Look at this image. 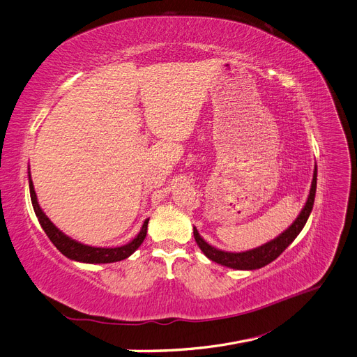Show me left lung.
Here are the masks:
<instances>
[{"mask_svg": "<svg viewBox=\"0 0 357 357\" xmlns=\"http://www.w3.org/2000/svg\"><path fill=\"white\" fill-rule=\"evenodd\" d=\"M316 186H317V167L314 169V176H312V181H311V189H310V195L307 199L305 207L302 208V211L299 213L298 219L291 223L289 228L277 236L275 240L269 241L261 247L253 248V250L248 252H243V253H229V252H222L218 250V248L211 247L210 244L205 243L201 235L198 234L197 228H193V236H195V241L199 245V248L202 250V253L207 256L208 259H211L213 262H218L223 266L228 268H234V269H257L262 268L268 264H271L273 261L282 255L286 248L291 244L296 236L299 235V232L304 228L308 215L312 210V205H314V197H316Z\"/></svg>", "mask_w": 357, "mask_h": 357, "instance_id": "8db88e82", "label": "left lung"}]
</instances>
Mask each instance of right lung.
I'll return each mask as SVG.
<instances>
[{"label": "right lung", "instance_id": "obj_1", "mask_svg": "<svg viewBox=\"0 0 357 357\" xmlns=\"http://www.w3.org/2000/svg\"><path fill=\"white\" fill-rule=\"evenodd\" d=\"M29 193H31V201H32V207H34L37 219L41 225L43 231L46 232L49 236V240L55 244L58 250L73 261L77 262H86V264H112V262H119L123 261L128 256H131L137 248L142 245V243L146 238L147 234V223L149 219L144 222L142 231L135 236V238L128 243L126 245L122 247H114V248H102V247H91V245H84L82 243H77L71 240L70 236L63 235L55 225H53L47 215L43 213L40 208V205L37 202V195L34 190V185H32V180L29 177Z\"/></svg>", "mask_w": 357, "mask_h": 357}]
</instances>
